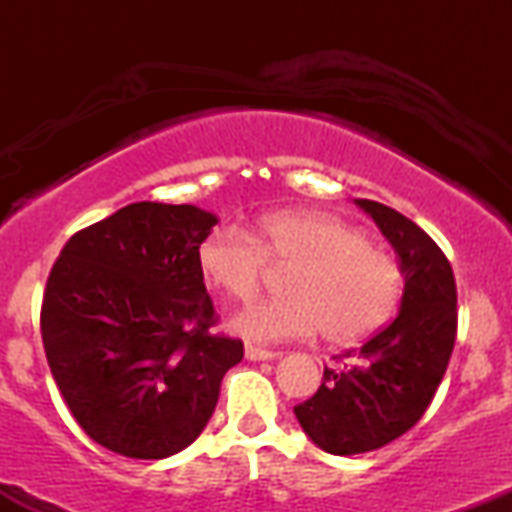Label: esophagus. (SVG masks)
Masks as SVG:
<instances>
[{"mask_svg": "<svg viewBox=\"0 0 512 512\" xmlns=\"http://www.w3.org/2000/svg\"><path fill=\"white\" fill-rule=\"evenodd\" d=\"M245 356H248L250 361H272V358H279L281 354L279 351H269V349H262V346L248 344L245 346Z\"/></svg>", "mask_w": 512, "mask_h": 512, "instance_id": "1", "label": "esophagus"}]
</instances>
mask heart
<instances>
[{
	"label": "heart",
	"mask_w": 512,
	"mask_h": 512,
	"mask_svg": "<svg viewBox=\"0 0 512 512\" xmlns=\"http://www.w3.org/2000/svg\"><path fill=\"white\" fill-rule=\"evenodd\" d=\"M267 260L296 269L284 286L289 298L250 303L231 317V330L248 342H291L320 330L332 344L358 342L383 325L402 296L395 257L320 211H274L257 221L252 236L216 226L197 248L204 281L240 301L262 286Z\"/></svg>",
	"instance_id": "b5f03b06"
}]
</instances>
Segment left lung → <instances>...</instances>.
<instances>
[{"label": "left lung", "mask_w": 512, "mask_h": 512, "mask_svg": "<svg viewBox=\"0 0 512 512\" xmlns=\"http://www.w3.org/2000/svg\"><path fill=\"white\" fill-rule=\"evenodd\" d=\"M356 204L395 248L404 293L395 320L346 351L342 368H325L315 395L293 407L305 436L332 455L378 450L407 433L436 395L457 334L455 276L436 240L385 204Z\"/></svg>", "instance_id": "1"}]
</instances>
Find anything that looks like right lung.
I'll list each match as a JSON object with an SVG mask.
<instances>
[{
	"mask_svg": "<svg viewBox=\"0 0 512 512\" xmlns=\"http://www.w3.org/2000/svg\"><path fill=\"white\" fill-rule=\"evenodd\" d=\"M219 223L192 204L137 202L67 240L45 286L40 332L52 378L88 438L134 460L195 443L240 339L216 325L197 267Z\"/></svg>",
	"mask_w": 512,
	"mask_h": 512,
	"instance_id": "right-lung-1",
	"label": "right lung"
}]
</instances>
